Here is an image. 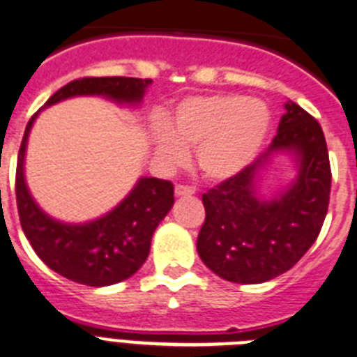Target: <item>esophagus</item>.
<instances>
[{
    "instance_id": "esophagus-1",
    "label": "esophagus",
    "mask_w": 357,
    "mask_h": 357,
    "mask_svg": "<svg viewBox=\"0 0 357 357\" xmlns=\"http://www.w3.org/2000/svg\"><path fill=\"white\" fill-rule=\"evenodd\" d=\"M194 188L192 186H186V185H178L174 188V194L176 197H186V195H192L194 194Z\"/></svg>"
}]
</instances>
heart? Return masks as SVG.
<instances>
[{
	"instance_id": "1",
	"label": "heart",
	"mask_w": 357,
	"mask_h": 357,
	"mask_svg": "<svg viewBox=\"0 0 357 357\" xmlns=\"http://www.w3.org/2000/svg\"><path fill=\"white\" fill-rule=\"evenodd\" d=\"M271 123V110L259 99L240 94L195 96L176 105L165 126L151 130L149 142L163 167L185 163L186 149L195 147L202 176L226 181L255 162Z\"/></svg>"
}]
</instances>
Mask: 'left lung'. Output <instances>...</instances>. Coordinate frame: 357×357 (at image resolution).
<instances>
[{
    "label": "left lung",
    "instance_id": "left-lung-1",
    "mask_svg": "<svg viewBox=\"0 0 357 357\" xmlns=\"http://www.w3.org/2000/svg\"><path fill=\"white\" fill-rule=\"evenodd\" d=\"M284 110L268 149L240 174L202 194L206 218L199 231L197 252L226 281L258 284L284 274L322 229L331 194L326 137L297 102L287 101ZM281 154L291 156L296 176L265 198L261 181Z\"/></svg>",
    "mask_w": 357,
    "mask_h": 357
}]
</instances>
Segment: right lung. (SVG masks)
<instances>
[{
	"mask_svg": "<svg viewBox=\"0 0 357 357\" xmlns=\"http://www.w3.org/2000/svg\"><path fill=\"white\" fill-rule=\"evenodd\" d=\"M153 79L83 78L54 92L30 119L15 172L19 220L28 242L51 271L86 287H110L131 278L146 263L153 233L174 204V186L158 178H139L130 194L101 217L89 222H62L47 215L28 188L24 176L28 137L44 108L79 96H99L119 107H140Z\"/></svg>",
	"mask_w": 357,
	"mask_h": 357,
	"instance_id": "obj_1",
	"label": "right lung"
}]
</instances>
